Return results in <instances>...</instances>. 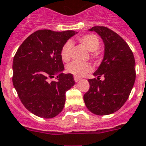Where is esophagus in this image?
Masks as SVG:
<instances>
[{
    "label": "esophagus",
    "mask_w": 146,
    "mask_h": 146,
    "mask_svg": "<svg viewBox=\"0 0 146 146\" xmlns=\"http://www.w3.org/2000/svg\"><path fill=\"white\" fill-rule=\"evenodd\" d=\"M74 81H75V82H78V81H80V80H81V78H78V77H75V76H74Z\"/></svg>",
    "instance_id": "34e87169"
}]
</instances>
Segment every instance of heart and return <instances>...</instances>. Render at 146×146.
I'll return each instance as SVG.
<instances>
[{
    "mask_svg": "<svg viewBox=\"0 0 146 146\" xmlns=\"http://www.w3.org/2000/svg\"><path fill=\"white\" fill-rule=\"evenodd\" d=\"M78 42L83 46L90 51L91 56L93 58H98L101 56V52L98 50L100 46V41L98 37L95 34H86L78 38ZM72 42L70 41L66 42L60 50V56L63 62H68L71 59V50ZM66 71L75 77H82L86 73L92 72V66L89 63H79L72 62L66 66Z\"/></svg>",
    "mask_w": 146,
    "mask_h": 146,
    "instance_id": "obj_1",
    "label": "heart"
}]
</instances>
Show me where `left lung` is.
<instances>
[{
    "mask_svg": "<svg viewBox=\"0 0 146 146\" xmlns=\"http://www.w3.org/2000/svg\"><path fill=\"white\" fill-rule=\"evenodd\" d=\"M90 31L102 37L104 56L94 72L97 78L88 80L90 90L84 94V100L92 113L109 115L119 110L129 97L136 79L135 60L128 44L116 33L104 26Z\"/></svg>",
    "mask_w": 146,
    "mask_h": 146,
    "instance_id": "obj_1",
    "label": "left lung"
}]
</instances>
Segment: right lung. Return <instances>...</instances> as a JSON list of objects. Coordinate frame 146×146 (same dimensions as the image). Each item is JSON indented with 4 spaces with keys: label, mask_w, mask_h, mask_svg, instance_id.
I'll return each mask as SVG.
<instances>
[{
    "label": "right lung",
    "mask_w": 146,
    "mask_h": 146,
    "mask_svg": "<svg viewBox=\"0 0 146 146\" xmlns=\"http://www.w3.org/2000/svg\"><path fill=\"white\" fill-rule=\"evenodd\" d=\"M74 31L38 30L22 42L13 63V84L21 103L29 111L44 119L62 111L66 92L74 85L72 74H64L60 50ZM57 75L55 81L50 78Z\"/></svg>",
    "instance_id": "obj_1"
}]
</instances>
